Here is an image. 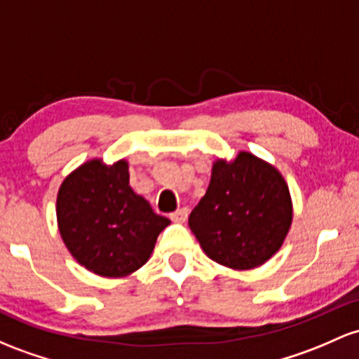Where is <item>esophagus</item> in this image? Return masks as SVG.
<instances>
[{
    "label": "esophagus",
    "mask_w": 359,
    "mask_h": 359,
    "mask_svg": "<svg viewBox=\"0 0 359 359\" xmlns=\"http://www.w3.org/2000/svg\"><path fill=\"white\" fill-rule=\"evenodd\" d=\"M187 216H189L187 208H180V210H177L175 212H172L170 219H172V222H175V223H186Z\"/></svg>",
    "instance_id": "obj_1"
}]
</instances>
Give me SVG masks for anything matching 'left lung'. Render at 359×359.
Here are the masks:
<instances>
[{
	"instance_id": "1",
	"label": "left lung",
	"mask_w": 359,
	"mask_h": 359,
	"mask_svg": "<svg viewBox=\"0 0 359 359\" xmlns=\"http://www.w3.org/2000/svg\"><path fill=\"white\" fill-rule=\"evenodd\" d=\"M293 222V201L281 172L254 153L212 161L206 194L189 228L211 261L235 271L262 266L281 249Z\"/></svg>"
}]
</instances>
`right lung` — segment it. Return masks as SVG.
Masks as SVG:
<instances>
[{
    "label": "right lung",
    "mask_w": 359,
    "mask_h": 359,
    "mask_svg": "<svg viewBox=\"0 0 359 359\" xmlns=\"http://www.w3.org/2000/svg\"><path fill=\"white\" fill-rule=\"evenodd\" d=\"M56 216L74 261L102 278H124L144 266L170 224L129 186L124 158H92L68 173L57 191Z\"/></svg>",
    "instance_id": "obj_1"
}]
</instances>
